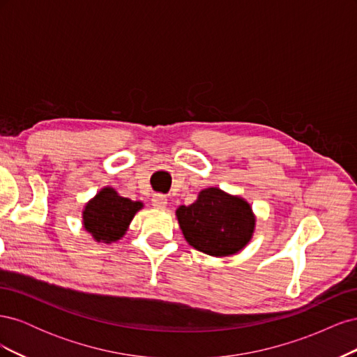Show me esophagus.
<instances>
[{
    "instance_id": "34e87169",
    "label": "esophagus",
    "mask_w": 357,
    "mask_h": 357,
    "mask_svg": "<svg viewBox=\"0 0 357 357\" xmlns=\"http://www.w3.org/2000/svg\"><path fill=\"white\" fill-rule=\"evenodd\" d=\"M167 204H168V199L165 195H162V193H155L152 198V205L155 208H165Z\"/></svg>"
}]
</instances>
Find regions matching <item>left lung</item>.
<instances>
[{"mask_svg": "<svg viewBox=\"0 0 357 357\" xmlns=\"http://www.w3.org/2000/svg\"><path fill=\"white\" fill-rule=\"evenodd\" d=\"M186 241L211 256H229L252 238L255 215L250 205L220 189L208 188L190 205L176 211Z\"/></svg>", "mask_w": 357, "mask_h": 357, "instance_id": "8db88e82", "label": "left lung"}]
</instances>
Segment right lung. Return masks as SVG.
<instances>
[{"label":"right lung","mask_w":357,"mask_h":357,"mask_svg":"<svg viewBox=\"0 0 357 357\" xmlns=\"http://www.w3.org/2000/svg\"><path fill=\"white\" fill-rule=\"evenodd\" d=\"M142 207V202L119 197L112 188H105L86 205L83 211L84 229L98 241H116L125 234L129 222Z\"/></svg>","instance_id":"obj_1"}]
</instances>
